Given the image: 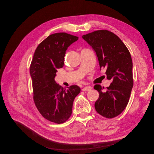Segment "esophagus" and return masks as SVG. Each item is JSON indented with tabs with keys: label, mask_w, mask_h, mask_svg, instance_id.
I'll return each mask as SVG.
<instances>
[{
	"label": "esophagus",
	"mask_w": 154,
	"mask_h": 154,
	"mask_svg": "<svg viewBox=\"0 0 154 154\" xmlns=\"http://www.w3.org/2000/svg\"><path fill=\"white\" fill-rule=\"evenodd\" d=\"M91 89H92V87H90V86H85V87H83L82 90L83 91H89Z\"/></svg>",
	"instance_id": "34e87169"
}]
</instances>
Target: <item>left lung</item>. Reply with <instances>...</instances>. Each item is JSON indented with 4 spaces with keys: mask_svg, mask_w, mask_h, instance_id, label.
Listing matches in <instances>:
<instances>
[{
    "mask_svg": "<svg viewBox=\"0 0 154 154\" xmlns=\"http://www.w3.org/2000/svg\"><path fill=\"white\" fill-rule=\"evenodd\" d=\"M82 38L95 51L100 69H106L109 87L96 85L99 97L94 104L96 112L106 118L119 115L127 106L134 85L131 55L119 37L108 30H97Z\"/></svg>",
    "mask_w": 154,
    "mask_h": 154,
    "instance_id": "obj_1",
    "label": "left lung"
}]
</instances>
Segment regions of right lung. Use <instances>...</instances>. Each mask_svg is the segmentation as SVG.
Wrapping results in <instances>:
<instances>
[{
	"label": "right lung",
	"mask_w": 154,
	"mask_h": 154,
	"mask_svg": "<svg viewBox=\"0 0 154 154\" xmlns=\"http://www.w3.org/2000/svg\"><path fill=\"white\" fill-rule=\"evenodd\" d=\"M78 39L66 32L49 35L36 48L31 63L35 104L45 119L57 124L71 117L74 100L80 92L77 85L64 88L54 81L57 69L64 65L67 49Z\"/></svg>",
	"instance_id": "right-lung-1"
}]
</instances>
